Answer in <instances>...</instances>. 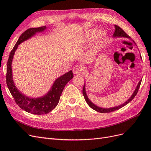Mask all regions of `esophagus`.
<instances>
[{"mask_svg": "<svg viewBox=\"0 0 151 151\" xmlns=\"http://www.w3.org/2000/svg\"><path fill=\"white\" fill-rule=\"evenodd\" d=\"M83 67L80 65H76L75 66L74 68H73V73H74V74H80V73L82 72L83 71Z\"/></svg>", "mask_w": 151, "mask_h": 151, "instance_id": "esophagus-1", "label": "esophagus"}]
</instances>
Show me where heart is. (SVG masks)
<instances>
[{"label":"heart","mask_w":151,"mask_h":151,"mask_svg":"<svg viewBox=\"0 0 151 151\" xmlns=\"http://www.w3.org/2000/svg\"><path fill=\"white\" fill-rule=\"evenodd\" d=\"M96 34H97V31L96 30L89 31L88 32V33H87V39H88V40H91L94 37ZM103 37V35L100 34L99 39H101Z\"/></svg>","instance_id":"b5f03b06"}]
</instances>
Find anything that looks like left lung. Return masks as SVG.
Wrapping results in <instances>:
<instances>
[{"instance_id": "1", "label": "left lung", "mask_w": 151, "mask_h": 151, "mask_svg": "<svg viewBox=\"0 0 151 151\" xmlns=\"http://www.w3.org/2000/svg\"><path fill=\"white\" fill-rule=\"evenodd\" d=\"M115 33H114V34H113L114 37H126V38H130V36L128 35L125 33V32L120 28V27H119L118 26H116V25H115ZM141 82H142V80H140L139 81V83L137 86V88L135 89L134 93H133V94H132V96L129 99H128L125 103H123V104H121V105H120V106H118L113 107V108H99V107H98L97 106H96L95 104H94L92 102L90 101L88 97V96H87V94L86 93L85 86L84 85L83 89V96H84V99L86 100V103H88V104L89 105V106L91 108L93 109L94 110L98 112H99V113H110V112L114 111H115V110H118V109H119L125 106L126 104H127L129 102H130L132 100L135 98V96L137 95V93H138V91L139 89L140 86V84H141Z\"/></svg>"}]
</instances>
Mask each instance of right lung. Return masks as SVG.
Listing matches in <instances>:
<instances>
[{
	"label": "right lung",
	"instance_id": "obj_1",
	"mask_svg": "<svg viewBox=\"0 0 151 151\" xmlns=\"http://www.w3.org/2000/svg\"><path fill=\"white\" fill-rule=\"evenodd\" d=\"M45 29L46 26L29 28L22 33L14 47L11 50L7 63L6 83L11 95L14 99L16 104L22 109L34 115H43L52 111L57 106L64 87L68 82L74 77L72 71L70 70L67 72L65 74L58 77L55 81L52 89L42 98H29L26 97L24 95L22 94L16 88L12 80L11 64L14 54L18 45L24 41L31 38L36 32L43 31Z\"/></svg>",
	"mask_w": 151,
	"mask_h": 151
}]
</instances>
